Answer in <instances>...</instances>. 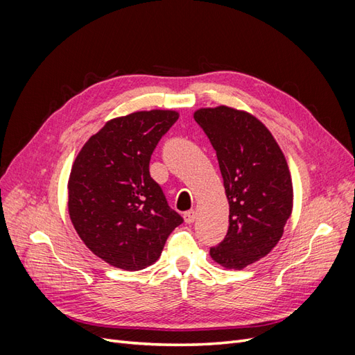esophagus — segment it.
Returning a JSON list of instances; mask_svg holds the SVG:
<instances>
[{
    "label": "esophagus",
    "instance_id": "1",
    "mask_svg": "<svg viewBox=\"0 0 355 355\" xmlns=\"http://www.w3.org/2000/svg\"><path fill=\"white\" fill-rule=\"evenodd\" d=\"M196 218H197V211L196 210H188V211L184 213V219H185L187 223H194Z\"/></svg>",
    "mask_w": 355,
    "mask_h": 355
}]
</instances>
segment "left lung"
Wrapping results in <instances>:
<instances>
[{
  "label": "left lung",
  "mask_w": 355,
  "mask_h": 355,
  "mask_svg": "<svg viewBox=\"0 0 355 355\" xmlns=\"http://www.w3.org/2000/svg\"><path fill=\"white\" fill-rule=\"evenodd\" d=\"M216 151L230 202L227 237L211 247V259L243 270L280 241L293 210V185L286 157L272 133L250 112L219 105L194 112Z\"/></svg>",
  "instance_id": "left-lung-1"
}]
</instances>
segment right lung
I'll use <instances>...</instances> for the list:
<instances>
[{"label":"right lung","mask_w":355,"mask_h":355,"mask_svg":"<svg viewBox=\"0 0 355 355\" xmlns=\"http://www.w3.org/2000/svg\"><path fill=\"white\" fill-rule=\"evenodd\" d=\"M179 112L136 111L106 121L75 157L68 211L83 243L102 261L139 271L158 261L179 214L149 175V159Z\"/></svg>","instance_id":"obj_1"}]
</instances>
